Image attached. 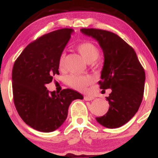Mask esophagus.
<instances>
[{"label": "esophagus", "mask_w": 158, "mask_h": 158, "mask_svg": "<svg viewBox=\"0 0 158 158\" xmlns=\"http://www.w3.org/2000/svg\"><path fill=\"white\" fill-rule=\"evenodd\" d=\"M84 99L86 101H90L92 99H94V97H91V96H85Z\"/></svg>", "instance_id": "34e87169"}]
</instances>
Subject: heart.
Segmentation results:
<instances>
[{
  "instance_id": "b5f03b06",
  "label": "heart",
  "mask_w": 158,
  "mask_h": 158,
  "mask_svg": "<svg viewBox=\"0 0 158 158\" xmlns=\"http://www.w3.org/2000/svg\"><path fill=\"white\" fill-rule=\"evenodd\" d=\"M77 49L78 52L88 62L95 61L99 56L100 51L99 49L95 44L89 41H83L77 45ZM64 64V55L61 54L59 56V68L62 69ZM93 79L90 76L77 75V74H70L67 78V82L69 86L79 91H85L87 87L92 82Z\"/></svg>"
}]
</instances>
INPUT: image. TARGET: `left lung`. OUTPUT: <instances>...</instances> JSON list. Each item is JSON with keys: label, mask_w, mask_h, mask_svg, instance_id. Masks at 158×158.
Here are the masks:
<instances>
[{"label": "left lung", "mask_w": 158, "mask_h": 158, "mask_svg": "<svg viewBox=\"0 0 158 158\" xmlns=\"http://www.w3.org/2000/svg\"><path fill=\"white\" fill-rule=\"evenodd\" d=\"M81 31L97 39L104 52L101 89L111 88L107 100L108 112L96 119L108 128L123 126L138 110L145 86L144 68L133 48L117 34L96 28H82Z\"/></svg>", "instance_id": "1"}]
</instances>
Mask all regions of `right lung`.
Returning a JSON list of instances; mask_svg holds the SVG:
<instances>
[{"label":"right lung","instance_id":"1","mask_svg":"<svg viewBox=\"0 0 158 158\" xmlns=\"http://www.w3.org/2000/svg\"><path fill=\"white\" fill-rule=\"evenodd\" d=\"M72 32V29L63 28L43 35L27 45L14 63V104L24 123L37 131L51 132L59 128L72 101L83 99L73 89L56 94L45 87L55 74H59V56Z\"/></svg>","mask_w":158,"mask_h":158}]
</instances>
